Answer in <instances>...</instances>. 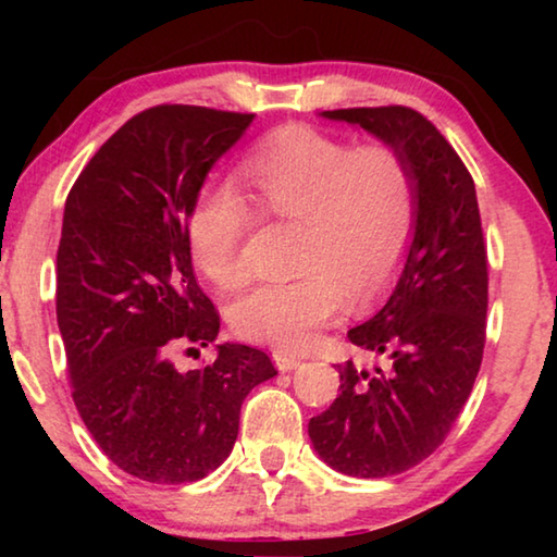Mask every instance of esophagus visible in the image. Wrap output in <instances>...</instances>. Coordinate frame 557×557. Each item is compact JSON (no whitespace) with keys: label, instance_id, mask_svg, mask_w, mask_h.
Returning <instances> with one entry per match:
<instances>
[{"label":"esophagus","instance_id":"1","mask_svg":"<svg viewBox=\"0 0 557 557\" xmlns=\"http://www.w3.org/2000/svg\"><path fill=\"white\" fill-rule=\"evenodd\" d=\"M272 358H275V366H277V369H280L282 373L297 369V366L301 363V356L289 354V351H282V348H277V351L272 354Z\"/></svg>","mask_w":557,"mask_h":557}]
</instances>
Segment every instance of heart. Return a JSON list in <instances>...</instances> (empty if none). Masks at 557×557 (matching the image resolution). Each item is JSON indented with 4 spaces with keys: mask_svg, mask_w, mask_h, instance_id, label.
Masks as SVG:
<instances>
[{
    "mask_svg": "<svg viewBox=\"0 0 557 557\" xmlns=\"http://www.w3.org/2000/svg\"><path fill=\"white\" fill-rule=\"evenodd\" d=\"M258 215L292 223V275L245 292L228 309L248 342L305 348L338 307L369 305L391 285L418 223V176L393 143H346L309 125L270 132L240 164ZM248 206L231 184L199 188L186 221L196 268L215 287L245 280Z\"/></svg>",
    "mask_w": 557,
    "mask_h": 557,
    "instance_id": "b5f03b06",
    "label": "heart"
}]
</instances>
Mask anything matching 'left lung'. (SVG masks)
<instances>
[{
  "instance_id": "8db88e82",
  "label": "left lung",
  "mask_w": 557,
  "mask_h": 557,
  "mask_svg": "<svg viewBox=\"0 0 557 557\" xmlns=\"http://www.w3.org/2000/svg\"><path fill=\"white\" fill-rule=\"evenodd\" d=\"M398 145L418 176V223L393 295L348 342L383 366H336L338 398L309 420L329 467L383 479L428 459L459 418L486 342L488 272L474 178L440 129L403 106L324 110Z\"/></svg>"
}]
</instances>
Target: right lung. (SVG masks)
<instances>
[{"instance_id": "obj_1", "label": "right lung", "mask_w": 557, "mask_h": 557, "mask_svg": "<svg viewBox=\"0 0 557 557\" xmlns=\"http://www.w3.org/2000/svg\"><path fill=\"white\" fill-rule=\"evenodd\" d=\"M256 115L157 106L127 120L75 178L55 256V317L73 403L106 457L152 484H188L223 465L240 405L277 375L270 356L219 344L178 371L172 354L221 329L194 275L186 221L211 166Z\"/></svg>"}]
</instances>
